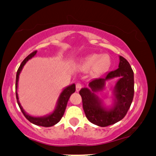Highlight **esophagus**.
Listing matches in <instances>:
<instances>
[{
  "label": "esophagus",
  "mask_w": 156,
  "mask_h": 156,
  "mask_svg": "<svg viewBox=\"0 0 156 156\" xmlns=\"http://www.w3.org/2000/svg\"><path fill=\"white\" fill-rule=\"evenodd\" d=\"M82 88V85L80 83H77L76 84V91H79L80 90V88Z\"/></svg>",
  "instance_id": "1"
}]
</instances>
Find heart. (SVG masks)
Wrapping results in <instances>:
<instances>
[{
	"label": "heart",
	"mask_w": 156,
	"mask_h": 156,
	"mask_svg": "<svg viewBox=\"0 0 156 156\" xmlns=\"http://www.w3.org/2000/svg\"><path fill=\"white\" fill-rule=\"evenodd\" d=\"M112 65V60L108 54H90L81 61L82 69L84 70H90L93 76H100L109 70Z\"/></svg>",
	"instance_id": "b5f03b06"
}]
</instances>
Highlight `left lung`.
<instances>
[{
	"label": "left lung",
	"instance_id": "8db88e82",
	"mask_svg": "<svg viewBox=\"0 0 156 156\" xmlns=\"http://www.w3.org/2000/svg\"><path fill=\"white\" fill-rule=\"evenodd\" d=\"M118 78L112 93L113 104L106 107L95 94L105 87L108 80ZM89 88H83L79 94L82 97L83 108L87 119L99 127L114 125L125 117L130 107L134 96V73L128 61L119 56V68L106 73L102 78L92 80Z\"/></svg>",
	"mask_w": 156,
	"mask_h": 156
}]
</instances>
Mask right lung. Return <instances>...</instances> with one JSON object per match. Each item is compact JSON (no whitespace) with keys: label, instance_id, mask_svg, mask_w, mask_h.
<instances>
[{"label":"right lung","instance_id":"right-lung-1","mask_svg":"<svg viewBox=\"0 0 156 156\" xmlns=\"http://www.w3.org/2000/svg\"><path fill=\"white\" fill-rule=\"evenodd\" d=\"M37 52V51H34V52H33L32 53H31L30 55H28V56L23 60V62H21L19 69H18L16 73V96L17 103L19 104L21 111L22 112L24 117L27 118L29 122H31L32 124H34V125L42 126V127H52V126L58 123L61 119V118L63 116L65 111H66V109L67 104H68L69 98H70V96H71L72 94H73V93L76 91V85H75V83H73L63 88V90H62L60 96H59L54 111L51 112V113L47 114V115L43 116V117H34V116H31L27 114V112L24 111V109H23L20 102H19V96H18L17 92L18 82H19V75L21 73L23 66H25V64L27 63L30 59L35 56Z\"/></svg>","mask_w":156,"mask_h":156}]
</instances>
